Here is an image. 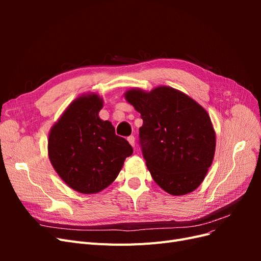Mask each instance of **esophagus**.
<instances>
[{"label":"esophagus","instance_id":"obj_1","mask_svg":"<svg viewBox=\"0 0 261 261\" xmlns=\"http://www.w3.org/2000/svg\"><path fill=\"white\" fill-rule=\"evenodd\" d=\"M127 140H128V143H129L133 147H135V137H134V136H129V137L127 138Z\"/></svg>","mask_w":261,"mask_h":261}]
</instances>
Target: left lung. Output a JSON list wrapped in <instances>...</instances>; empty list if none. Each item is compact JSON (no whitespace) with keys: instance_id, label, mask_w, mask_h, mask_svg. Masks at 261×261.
Listing matches in <instances>:
<instances>
[{"instance_id":"left-lung-1","label":"left lung","mask_w":261,"mask_h":261,"mask_svg":"<svg viewBox=\"0 0 261 261\" xmlns=\"http://www.w3.org/2000/svg\"><path fill=\"white\" fill-rule=\"evenodd\" d=\"M125 98L143 118L139 146L152 178L171 195H186L206 176L216 134L201 106L183 92L159 87L128 90Z\"/></svg>"}]
</instances>
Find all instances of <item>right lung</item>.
Here are the masks:
<instances>
[{"mask_svg": "<svg viewBox=\"0 0 261 261\" xmlns=\"http://www.w3.org/2000/svg\"><path fill=\"white\" fill-rule=\"evenodd\" d=\"M97 94L80 97L55 124L49 136V158L54 170L78 193L94 194L108 187L132 155L128 141L102 121Z\"/></svg>", "mask_w": 261, "mask_h": 261, "instance_id": "add662e5", "label": "right lung"}]
</instances>
